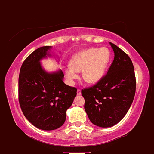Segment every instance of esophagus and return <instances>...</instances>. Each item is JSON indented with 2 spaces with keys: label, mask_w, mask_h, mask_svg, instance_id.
<instances>
[{
  "label": "esophagus",
  "mask_w": 154,
  "mask_h": 154,
  "mask_svg": "<svg viewBox=\"0 0 154 154\" xmlns=\"http://www.w3.org/2000/svg\"><path fill=\"white\" fill-rule=\"evenodd\" d=\"M77 94H78V95H81V89H77Z\"/></svg>",
  "instance_id": "1"
}]
</instances>
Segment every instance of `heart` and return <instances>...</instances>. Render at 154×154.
Masks as SVG:
<instances>
[{
  "label": "heart",
  "mask_w": 154,
  "mask_h": 154,
  "mask_svg": "<svg viewBox=\"0 0 154 154\" xmlns=\"http://www.w3.org/2000/svg\"><path fill=\"white\" fill-rule=\"evenodd\" d=\"M111 58L109 50L106 47L91 48L77 53L70 61V66L65 69V76L72 82L82 71V77L89 83H96L101 79Z\"/></svg>",
  "instance_id": "obj_1"
}]
</instances>
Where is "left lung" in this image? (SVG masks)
<instances>
[{
	"instance_id": "obj_1",
	"label": "left lung",
	"mask_w": 154,
	"mask_h": 154,
	"mask_svg": "<svg viewBox=\"0 0 154 154\" xmlns=\"http://www.w3.org/2000/svg\"><path fill=\"white\" fill-rule=\"evenodd\" d=\"M109 44L115 55L107 73L96 84L82 89L89 119L100 127H110L119 123L128 112L136 92L131 59L116 45Z\"/></svg>"
}]
</instances>
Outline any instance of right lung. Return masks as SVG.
Listing matches in <instances>:
<instances>
[{
    "label": "right lung",
    "instance_id": "obj_1",
    "mask_svg": "<svg viewBox=\"0 0 154 154\" xmlns=\"http://www.w3.org/2000/svg\"><path fill=\"white\" fill-rule=\"evenodd\" d=\"M51 46L35 50L24 61L18 79V99L24 116L43 130L58 129L65 123L66 111L72 106L77 89L65 85L64 74L48 73L40 64L48 55Z\"/></svg>",
    "mask_w": 154,
    "mask_h": 154
}]
</instances>
